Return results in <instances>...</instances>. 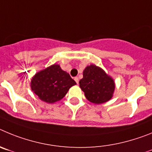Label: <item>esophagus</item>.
Instances as JSON below:
<instances>
[{
    "instance_id": "obj_1",
    "label": "esophagus",
    "mask_w": 152,
    "mask_h": 152,
    "mask_svg": "<svg viewBox=\"0 0 152 152\" xmlns=\"http://www.w3.org/2000/svg\"><path fill=\"white\" fill-rule=\"evenodd\" d=\"M74 80H75V81H76V83H77V84H78V83H79V78H78V77H75L74 78Z\"/></svg>"
}]
</instances>
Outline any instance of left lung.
<instances>
[{
  "instance_id": "obj_1",
  "label": "left lung",
  "mask_w": 152,
  "mask_h": 152,
  "mask_svg": "<svg viewBox=\"0 0 152 152\" xmlns=\"http://www.w3.org/2000/svg\"><path fill=\"white\" fill-rule=\"evenodd\" d=\"M79 86L84 91L86 98L94 104L109 101L115 88L113 79L95 65H90L84 69Z\"/></svg>"
}]
</instances>
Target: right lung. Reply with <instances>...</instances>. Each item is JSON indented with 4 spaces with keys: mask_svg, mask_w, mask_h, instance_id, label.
I'll return each instance as SVG.
<instances>
[{
    "mask_svg": "<svg viewBox=\"0 0 152 152\" xmlns=\"http://www.w3.org/2000/svg\"><path fill=\"white\" fill-rule=\"evenodd\" d=\"M76 83L57 64L37 73L32 79L31 88L39 98L47 103L62 99Z\"/></svg>",
    "mask_w": 152,
    "mask_h": 152,
    "instance_id": "right-lung-1",
    "label": "right lung"
}]
</instances>
